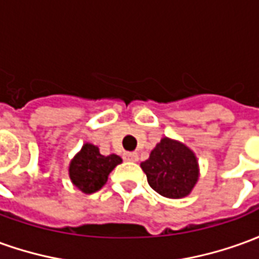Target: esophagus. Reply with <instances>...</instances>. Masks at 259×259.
Here are the masks:
<instances>
[{"label": "esophagus", "instance_id": "34e87169", "mask_svg": "<svg viewBox=\"0 0 259 259\" xmlns=\"http://www.w3.org/2000/svg\"><path fill=\"white\" fill-rule=\"evenodd\" d=\"M123 160L132 161V162H136V161L139 160V155L136 154V153H124Z\"/></svg>", "mask_w": 259, "mask_h": 259}]
</instances>
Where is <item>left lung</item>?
<instances>
[{"label":"left lung","mask_w":259,"mask_h":259,"mask_svg":"<svg viewBox=\"0 0 259 259\" xmlns=\"http://www.w3.org/2000/svg\"><path fill=\"white\" fill-rule=\"evenodd\" d=\"M140 167L148 185L169 199L188 196L199 180L198 158L184 143L162 137Z\"/></svg>","instance_id":"8db88e82"}]
</instances>
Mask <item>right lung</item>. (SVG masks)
I'll use <instances>...</instances> for the list:
<instances>
[{
    "instance_id": "1",
    "label": "right lung",
    "mask_w": 259,
    "mask_h": 259,
    "mask_svg": "<svg viewBox=\"0 0 259 259\" xmlns=\"http://www.w3.org/2000/svg\"><path fill=\"white\" fill-rule=\"evenodd\" d=\"M120 162L119 155H102L97 146L85 143L70 162L68 175L81 192L94 193L106 184L108 175Z\"/></svg>"
}]
</instances>
